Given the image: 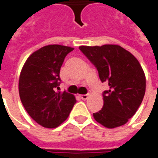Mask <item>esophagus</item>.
<instances>
[{"instance_id": "obj_1", "label": "esophagus", "mask_w": 158, "mask_h": 158, "mask_svg": "<svg viewBox=\"0 0 158 158\" xmlns=\"http://www.w3.org/2000/svg\"><path fill=\"white\" fill-rule=\"evenodd\" d=\"M80 98H82V100H87L89 98L88 95H80Z\"/></svg>"}]
</instances>
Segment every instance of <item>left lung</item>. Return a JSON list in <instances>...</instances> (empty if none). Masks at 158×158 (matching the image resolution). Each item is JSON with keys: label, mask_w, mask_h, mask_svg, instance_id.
Masks as SVG:
<instances>
[{"label": "left lung", "mask_w": 158, "mask_h": 158, "mask_svg": "<svg viewBox=\"0 0 158 158\" xmlns=\"http://www.w3.org/2000/svg\"><path fill=\"white\" fill-rule=\"evenodd\" d=\"M98 71L101 82L108 83L104 106L93 113L97 122L107 128L125 125L142 104L146 89L143 68L130 52L118 45L79 46Z\"/></svg>", "instance_id": "8db88e82"}]
</instances>
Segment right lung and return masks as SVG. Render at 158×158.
<instances>
[{"label": "right lung", "instance_id": "add662e5", "mask_svg": "<svg viewBox=\"0 0 158 158\" xmlns=\"http://www.w3.org/2000/svg\"><path fill=\"white\" fill-rule=\"evenodd\" d=\"M73 50L61 45L43 46L28 57L21 70L18 89L22 104L31 118L46 128L64 122L76 104L74 95L57 90L64 59Z\"/></svg>", "mask_w": 158, "mask_h": 158}]
</instances>
